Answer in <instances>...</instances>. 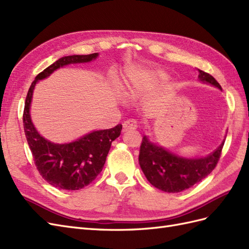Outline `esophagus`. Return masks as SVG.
<instances>
[{
	"instance_id": "esophagus-1",
	"label": "esophagus",
	"mask_w": 249,
	"mask_h": 249,
	"mask_svg": "<svg viewBox=\"0 0 249 249\" xmlns=\"http://www.w3.org/2000/svg\"><path fill=\"white\" fill-rule=\"evenodd\" d=\"M124 132L130 131V130H136L138 126V123L135 119H127L124 123Z\"/></svg>"
}]
</instances>
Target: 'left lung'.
<instances>
[{"instance_id": "left-lung-1", "label": "left lung", "mask_w": 249, "mask_h": 249, "mask_svg": "<svg viewBox=\"0 0 249 249\" xmlns=\"http://www.w3.org/2000/svg\"><path fill=\"white\" fill-rule=\"evenodd\" d=\"M199 71V79L222 89L211 74ZM224 141L216 151L203 158H183L153 143L143 136L139 151V164L149 182L166 193H179L190 189L210 175L216 167Z\"/></svg>"}]
</instances>
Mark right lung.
Listing matches in <instances>:
<instances>
[{
    "label": "right lung",
    "instance_id": "right-lung-1",
    "mask_svg": "<svg viewBox=\"0 0 249 249\" xmlns=\"http://www.w3.org/2000/svg\"><path fill=\"white\" fill-rule=\"evenodd\" d=\"M98 53L64 56L36 75L27 93L23 114L24 131L38 173L49 184L62 190L77 191L90 184L103 171L111 144L122 132L123 125L94 131L70 143H53L39 135L30 117L32 93L38 80L50 76L60 67L88 63Z\"/></svg>",
    "mask_w": 249,
    "mask_h": 249
}]
</instances>
